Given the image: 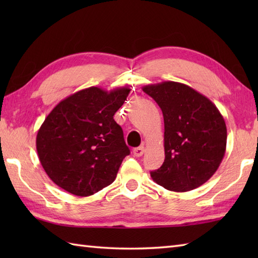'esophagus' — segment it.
I'll return each mask as SVG.
<instances>
[{"label":"esophagus","mask_w":258,"mask_h":258,"mask_svg":"<svg viewBox=\"0 0 258 258\" xmlns=\"http://www.w3.org/2000/svg\"><path fill=\"white\" fill-rule=\"evenodd\" d=\"M144 146H139V147H136V149H134L133 150V154H134V156H136V157H140V156H142L143 155V153H144Z\"/></svg>","instance_id":"34e87169"}]
</instances>
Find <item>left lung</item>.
Listing matches in <instances>:
<instances>
[{"label":"left lung","instance_id":"8db88e82","mask_svg":"<svg viewBox=\"0 0 258 258\" xmlns=\"http://www.w3.org/2000/svg\"><path fill=\"white\" fill-rule=\"evenodd\" d=\"M164 116L163 165L151 172L154 182L173 191L203 185L220 167L225 155L227 130L211 100L178 82L143 86Z\"/></svg>","mask_w":258,"mask_h":258}]
</instances>
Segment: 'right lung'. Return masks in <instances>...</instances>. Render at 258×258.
I'll use <instances>...</instances> for the list:
<instances>
[{
    "instance_id": "right-lung-1",
    "label": "right lung",
    "mask_w": 258,
    "mask_h": 258,
    "mask_svg": "<svg viewBox=\"0 0 258 258\" xmlns=\"http://www.w3.org/2000/svg\"><path fill=\"white\" fill-rule=\"evenodd\" d=\"M130 91L127 86L109 92L87 87L47 115L37 131L36 151L47 176L59 187L84 197L114 182L130 149L113 116Z\"/></svg>"
}]
</instances>
